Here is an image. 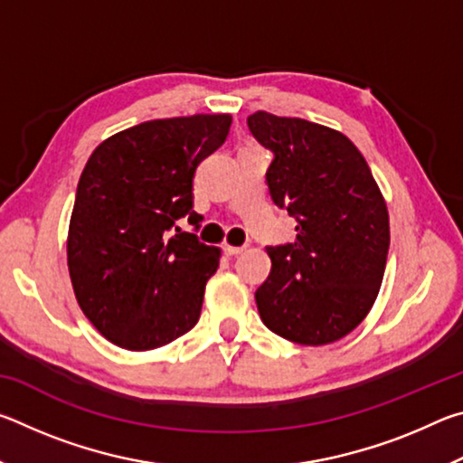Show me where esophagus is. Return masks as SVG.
Returning <instances> with one entry per match:
<instances>
[{
  "label": "esophagus",
  "mask_w": 463,
  "mask_h": 463,
  "mask_svg": "<svg viewBox=\"0 0 463 463\" xmlns=\"http://www.w3.org/2000/svg\"><path fill=\"white\" fill-rule=\"evenodd\" d=\"M222 249H224V253L231 255V257H237V255L242 253V250H245V247H231V245H224Z\"/></svg>",
  "instance_id": "esophagus-1"
}]
</instances>
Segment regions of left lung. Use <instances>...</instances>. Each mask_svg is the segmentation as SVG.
I'll return each mask as SVG.
<instances>
[{
	"label": "left lung",
	"mask_w": 463,
	"mask_h": 463,
	"mask_svg": "<svg viewBox=\"0 0 463 463\" xmlns=\"http://www.w3.org/2000/svg\"><path fill=\"white\" fill-rule=\"evenodd\" d=\"M273 161L265 174L278 208L296 218V241L268 247L271 273L255 300L284 339L326 345L349 335L380 292L390 247L388 210L357 146L302 118H247Z\"/></svg>",
	"instance_id": "8db88e82"
}]
</instances>
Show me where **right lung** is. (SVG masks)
Returning a JSON list of instances; mask_svg holds the SVG:
<instances>
[{
  "instance_id": "right-lung-1",
  "label": "right lung",
  "mask_w": 463,
  "mask_h": 463,
  "mask_svg": "<svg viewBox=\"0 0 463 463\" xmlns=\"http://www.w3.org/2000/svg\"><path fill=\"white\" fill-rule=\"evenodd\" d=\"M229 114L148 120L104 140L77 184L67 261L83 315L130 351L163 347L200 318L221 250L198 239L194 175ZM187 217L192 233L176 221Z\"/></svg>"
}]
</instances>
